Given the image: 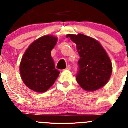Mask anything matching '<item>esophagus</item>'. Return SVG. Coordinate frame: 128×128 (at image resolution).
Returning a JSON list of instances; mask_svg holds the SVG:
<instances>
[{"instance_id": "esophagus-1", "label": "esophagus", "mask_w": 128, "mask_h": 128, "mask_svg": "<svg viewBox=\"0 0 128 128\" xmlns=\"http://www.w3.org/2000/svg\"><path fill=\"white\" fill-rule=\"evenodd\" d=\"M66 70H71V66H68L67 67H66Z\"/></svg>"}]
</instances>
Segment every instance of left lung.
<instances>
[{
    "label": "left lung",
    "instance_id": "8db88e82",
    "mask_svg": "<svg viewBox=\"0 0 128 128\" xmlns=\"http://www.w3.org/2000/svg\"><path fill=\"white\" fill-rule=\"evenodd\" d=\"M66 37L76 44L80 57L76 78L78 84L85 91L92 92L104 86L110 78L113 68L104 48L95 38L81 33L69 34Z\"/></svg>",
    "mask_w": 128,
    "mask_h": 128
}]
</instances>
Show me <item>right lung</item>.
<instances>
[{"label": "right lung", "mask_w": 128, "mask_h": 128, "mask_svg": "<svg viewBox=\"0 0 128 128\" xmlns=\"http://www.w3.org/2000/svg\"><path fill=\"white\" fill-rule=\"evenodd\" d=\"M58 38L45 35L35 40L24 53L20 73L23 82L36 93H44L52 87L59 75L55 67L51 52L57 42Z\"/></svg>", "instance_id": "add662e5"}]
</instances>
